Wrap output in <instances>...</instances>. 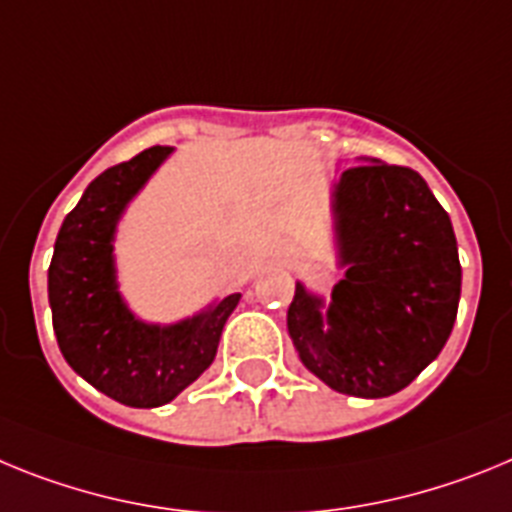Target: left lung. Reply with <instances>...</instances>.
I'll return each instance as SVG.
<instances>
[{
	"mask_svg": "<svg viewBox=\"0 0 512 512\" xmlns=\"http://www.w3.org/2000/svg\"><path fill=\"white\" fill-rule=\"evenodd\" d=\"M345 278L324 301L296 283L288 335L317 379L340 394H397L438 358L456 322L461 265L453 226L410 167L368 159L332 193Z\"/></svg>",
	"mask_w": 512,
	"mask_h": 512,
	"instance_id": "left-lung-1",
	"label": "left lung"
}]
</instances>
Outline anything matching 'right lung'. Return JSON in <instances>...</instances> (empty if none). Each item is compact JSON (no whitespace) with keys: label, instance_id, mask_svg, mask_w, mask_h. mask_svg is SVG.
<instances>
[{"label":"right lung","instance_id":"add662e5","mask_svg":"<svg viewBox=\"0 0 512 512\" xmlns=\"http://www.w3.org/2000/svg\"><path fill=\"white\" fill-rule=\"evenodd\" d=\"M170 146H151L87 185L61 224L48 268L53 332L66 363L97 391L128 407H162L216 358L221 330L242 293L177 324H146L118 293L115 226Z\"/></svg>","mask_w":512,"mask_h":512}]
</instances>
